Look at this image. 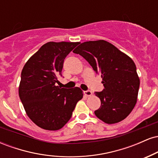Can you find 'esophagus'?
<instances>
[{
	"label": "esophagus",
	"mask_w": 158,
	"mask_h": 158,
	"mask_svg": "<svg viewBox=\"0 0 158 158\" xmlns=\"http://www.w3.org/2000/svg\"><path fill=\"white\" fill-rule=\"evenodd\" d=\"M84 94H85V96H87V97H90V96L92 95V92L89 90H85V91H84Z\"/></svg>",
	"instance_id": "1"
}]
</instances>
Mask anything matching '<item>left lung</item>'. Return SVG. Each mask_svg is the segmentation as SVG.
Here are the masks:
<instances>
[{
	"mask_svg": "<svg viewBox=\"0 0 158 158\" xmlns=\"http://www.w3.org/2000/svg\"><path fill=\"white\" fill-rule=\"evenodd\" d=\"M73 52L82 56L102 79L105 88L95 92L101 101L95 115L108 124L126 118L135 108L139 87L133 60L104 40L85 41Z\"/></svg>",
	"mask_w": 158,
	"mask_h": 158,
	"instance_id": "8db88e82",
	"label": "left lung"
}]
</instances>
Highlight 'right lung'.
<instances>
[{
    "label": "right lung",
    "instance_id": "add662e5",
    "mask_svg": "<svg viewBox=\"0 0 158 158\" xmlns=\"http://www.w3.org/2000/svg\"><path fill=\"white\" fill-rule=\"evenodd\" d=\"M79 42H53L41 46L29 59L21 71L19 93L25 111L40 128L56 131L72 116L83 97L82 90L56 86L66 56Z\"/></svg>",
    "mask_w": 158,
    "mask_h": 158
}]
</instances>
